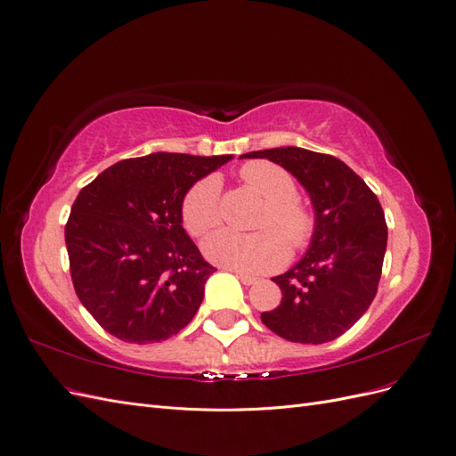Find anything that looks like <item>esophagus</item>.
I'll use <instances>...</instances> for the list:
<instances>
[{
    "instance_id": "obj_1",
    "label": "esophagus",
    "mask_w": 456,
    "mask_h": 456,
    "mask_svg": "<svg viewBox=\"0 0 456 456\" xmlns=\"http://www.w3.org/2000/svg\"><path fill=\"white\" fill-rule=\"evenodd\" d=\"M236 275H238V280H240L243 285H253V283H256V281H258V278H255V275H251V273L236 272Z\"/></svg>"
}]
</instances>
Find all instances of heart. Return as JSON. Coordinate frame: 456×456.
<instances>
[{"label":"heart","mask_w":456,"mask_h":456,"mask_svg":"<svg viewBox=\"0 0 456 456\" xmlns=\"http://www.w3.org/2000/svg\"><path fill=\"white\" fill-rule=\"evenodd\" d=\"M241 183L265 201L255 233L220 230L207 238L203 255L215 265L241 272L280 268L289 258V245L305 249L314 238L315 218L297 200L295 178L272 161H251L240 169ZM181 218L190 236L201 238L220 223L218 178L205 176L191 186L181 205Z\"/></svg>","instance_id":"heart-1"}]
</instances>
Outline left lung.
I'll return each instance as SVG.
<instances>
[{
    "label": "left lung",
    "mask_w": 456,
    "mask_h": 456,
    "mask_svg": "<svg viewBox=\"0 0 456 456\" xmlns=\"http://www.w3.org/2000/svg\"><path fill=\"white\" fill-rule=\"evenodd\" d=\"M281 165L305 186L315 211L306 255L281 275V305L260 320L275 335L300 344L338 338L377 295L388 241L379 198L335 156L287 146L243 154Z\"/></svg>",
    "instance_id": "8db88e82"
}]
</instances>
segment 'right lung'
Segmentation results:
<instances>
[{"mask_svg": "<svg viewBox=\"0 0 456 456\" xmlns=\"http://www.w3.org/2000/svg\"><path fill=\"white\" fill-rule=\"evenodd\" d=\"M228 156L121 159L81 188L64 228L76 295L123 342L167 340L196 315L216 270L183 228L181 205Z\"/></svg>", "mask_w": 456, "mask_h": 456, "instance_id": "right-lung-1", "label": "right lung"}]
</instances>
